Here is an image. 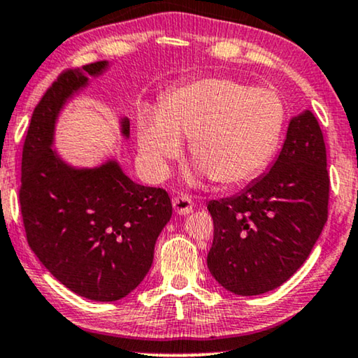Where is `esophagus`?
<instances>
[{
	"instance_id": "34e87169",
	"label": "esophagus",
	"mask_w": 358,
	"mask_h": 358,
	"mask_svg": "<svg viewBox=\"0 0 358 358\" xmlns=\"http://www.w3.org/2000/svg\"><path fill=\"white\" fill-rule=\"evenodd\" d=\"M173 209L176 214H182V216H187V214H189L193 211V199L187 196V194H178V196L173 198Z\"/></svg>"
}]
</instances>
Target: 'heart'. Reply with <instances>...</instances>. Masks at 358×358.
<instances>
[{
	"label": "heart",
	"instance_id": "b5f03b06",
	"mask_svg": "<svg viewBox=\"0 0 358 358\" xmlns=\"http://www.w3.org/2000/svg\"><path fill=\"white\" fill-rule=\"evenodd\" d=\"M285 121L273 90L250 88L221 76H206L160 98L155 111L137 119V142L144 170L159 180L182 154V137L198 170L221 185L254 178L268 164Z\"/></svg>",
	"mask_w": 358,
	"mask_h": 358
}]
</instances>
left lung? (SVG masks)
<instances>
[{"mask_svg":"<svg viewBox=\"0 0 358 358\" xmlns=\"http://www.w3.org/2000/svg\"><path fill=\"white\" fill-rule=\"evenodd\" d=\"M326 144L304 111L264 176L232 198L208 203L214 222L208 268L227 292L254 296L278 288L304 264L327 221Z\"/></svg>","mask_w":358,"mask_h":358,"instance_id":"1","label":"left lung"}]
</instances>
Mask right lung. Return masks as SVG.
<instances>
[{"instance_id": "1", "label": "right lung", "mask_w": 358, "mask_h": 358, "mask_svg": "<svg viewBox=\"0 0 358 358\" xmlns=\"http://www.w3.org/2000/svg\"><path fill=\"white\" fill-rule=\"evenodd\" d=\"M106 69L103 60L65 70L47 90L24 141L19 188L32 252L62 285L93 301H117L139 287L171 217L169 193L134 183L116 160L75 169L52 150L66 99ZM121 132L129 137L127 117Z\"/></svg>"}]
</instances>
